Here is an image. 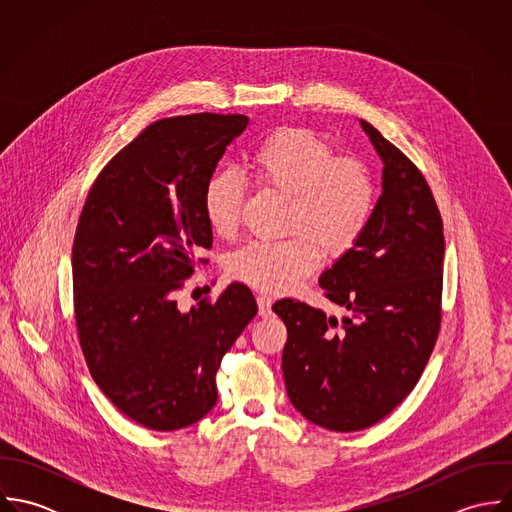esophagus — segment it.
Instances as JSON below:
<instances>
[{"instance_id": "1", "label": "esophagus", "mask_w": 512, "mask_h": 512, "mask_svg": "<svg viewBox=\"0 0 512 512\" xmlns=\"http://www.w3.org/2000/svg\"><path fill=\"white\" fill-rule=\"evenodd\" d=\"M256 303H258V311H260L262 317L270 315V311H272V297H270V295L260 293V295L256 297Z\"/></svg>"}]
</instances>
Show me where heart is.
Segmentation results:
<instances>
[{
	"mask_svg": "<svg viewBox=\"0 0 512 512\" xmlns=\"http://www.w3.org/2000/svg\"><path fill=\"white\" fill-rule=\"evenodd\" d=\"M258 185L292 195L284 240H254L234 252L230 274L258 290L282 293L311 274L321 260L349 254L365 234L374 207V183L365 163L335 157V149L307 128H280L250 155ZM244 183L220 171L205 189V215L220 236L240 220Z\"/></svg>",
	"mask_w": 512,
	"mask_h": 512,
	"instance_id": "b5f03b06",
	"label": "heart"
}]
</instances>
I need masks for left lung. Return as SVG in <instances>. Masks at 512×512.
<instances>
[{"instance_id": "left-lung-1", "label": "left lung", "mask_w": 512, "mask_h": 512, "mask_svg": "<svg viewBox=\"0 0 512 512\" xmlns=\"http://www.w3.org/2000/svg\"><path fill=\"white\" fill-rule=\"evenodd\" d=\"M382 161V193L365 234L319 278L343 317L280 299L282 355L293 408L331 432H357L388 416L416 386L441 321L443 224L418 167L365 120Z\"/></svg>"}]
</instances>
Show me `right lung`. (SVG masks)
<instances>
[{
  "instance_id": "1",
  "label": "right lung",
  "mask_w": 512,
  "mask_h": 512,
  "mask_svg": "<svg viewBox=\"0 0 512 512\" xmlns=\"http://www.w3.org/2000/svg\"><path fill=\"white\" fill-rule=\"evenodd\" d=\"M248 116L153 122L98 175L73 246L74 315L88 370L136 424L173 432L217 404L224 353L258 313L230 284L181 311L175 295L213 246L205 189Z\"/></svg>"
}]
</instances>
